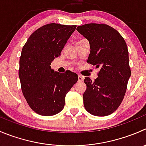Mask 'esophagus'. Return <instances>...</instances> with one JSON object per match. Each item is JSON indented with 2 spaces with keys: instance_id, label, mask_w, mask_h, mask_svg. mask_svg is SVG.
Instances as JSON below:
<instances>
[{
  "instance_id": "1",
  "label": "esophagus",
  "mask_w": 146,
  "mask_h": 146,
  "mask_svg": "<svg viewBox=\"0 0 146 146\" xmlns=\"http://www.w3.org/2000/svg\"><path fill=\"white\" fill-rule=\"evenodd\" d=\"M78 81L79 82H83V77L82 76H80V75H79V76H78Z\"/></svg>"
}]
</instances>
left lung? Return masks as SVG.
Wrapping results in <instances>:
<instances>
[{
    "label": "left lung",
    "instance_id": "8db88e82",
    "mask_svg": "<svg viewBox=\"0 0 146 146\" xmlns=\"http://www.w3.org/2000/svg\"><path fill=\"white\" fill-rule=\"evenodd\" d=\"M76 30L90 43L87 62L100 68L95 81L85 78V108L96 116H106L121 105L131 77L126 43L116 30L106 24H85Z\"/></svg>",
    "mask_w": 146,
    "mask_h": 146
}]
</instances>
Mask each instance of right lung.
Segmentation results:
<instances>
[{
  "mask_svg": "<svg viewBox=\"0 0 146 146\" xmlns=\"http://www.w3.org/2000/svg\"><path fill=\"white\" fill-rule=\"evenodd\" d=\"M76 28V25L47 24L33 33L23 47L19 68L21 89L31 108L39 115L60 113L66 94L78 81L76 73L70 70L60 73L50 67Z\"/></svg>",
  "mask_w": 146,
  "mask_h": 146,
  "instance_id": "add662e5",
  "label": "right lung"
}]
</instances>
